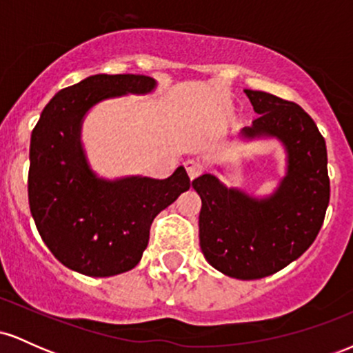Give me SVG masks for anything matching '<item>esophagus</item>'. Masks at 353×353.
<instances>
[{
	"instance_id": "obj_1",
	"label": "esophagus",
	"mask_w": 353,
	"mask_h": 353,
	"mask_svg": "<svg viewBox=\"0 0 353 353\" xmlns=\"http://www.w3.org/2000/svg\"><path fill=\"white\" fill-rule=\"evenodd\" d=\"M202 169H204V165H202L199 161L189 159L188 163H185V171H188L190 179H194V177L199 176V174L202 172Z\"/></svg>"
}]
</instances>
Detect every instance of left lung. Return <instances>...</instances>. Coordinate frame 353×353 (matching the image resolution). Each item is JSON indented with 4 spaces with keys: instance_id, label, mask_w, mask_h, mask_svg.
<instances>
[{
    "instance_id": "8db88e82",
    "label": "left lung",
    "mask_w": 353,
    "mask_h": 353,
    "mask_svg": "<svg viewBox=\"0 0 353 353\" xmlns=\"http://www.w3.org/2000/svg\"><path fill=\"white\" fill-rule=\"evenodd\" d=\"M257 117L244 139L275 137L285 149L287 171L267 197L228 188L212 174L192 181L201 196L199 244L219 272L241 281L272 275L312 245L330 199L325 139L299 104L244 89Z\"/></svg>"
}]
</instances>
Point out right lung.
I'll return each instance as SVG.
<instances>
[{
    "label": "right lung",
    "mask_w": 353,
    "mask_h": 353,
    "mask_svg": "<svg viewBox=\"0 0 353 353\" xmlns=\"http://www.w3.org/2000/svg\"><path fill=\"white\" fill-rule=\"evenodd\" d=\"M156 81L141 74H94L61 89L43 109L30 145L28 197L38 232L68 269L111 277L139 264L154 217L190 188L179 165L168 179L96 176L81 143L94 104L148 94Z\"/></svg>",
    "instance_id": "obj_1"
}]
</instances>
